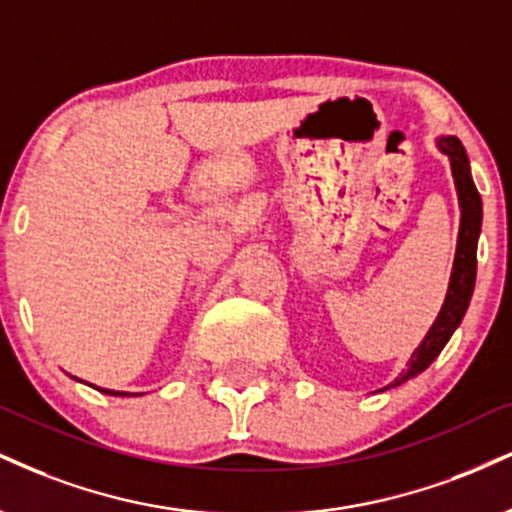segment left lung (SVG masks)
Listing matches in <instances>:
<instances>
[{"label":"left lung","mask_w":512,"mask_h":512,"mask_svg":"<svg viewBox=\"0 0 512 512\" xmlns=\"http://www.w3.org/2000/svg\"><path fill=\"white\" fill-rule=\"evenodd\" d=\"M439 150L451 159L455 188H458L460 200V233L453 274L439 317H436L432 329L427 331L420 348L412 353L408 369L389 386L405 384V381L417 377V374H422L424 369L432 365L443 346L448 343V338L453 336V331L458 329V324L463 322L465 310L470 305L474 291V276H477V238L479 229H482V197H479L477 188H474V181L470 176V159H467L463 143L458 138H453V135H446V138H439Z\"/></svg>","instance_id":"left-lung-1"}]
</instances>
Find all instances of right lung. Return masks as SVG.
I'll return each mask as SVG.
<instances>
[{"label": "right lung", "mask_w": 512, "mask_h": 512, "mask_svg": "<svg viewBox=\"0 0 512 512\" xmlns=\"http://www.w3.org/2000/svg\"><path fill=\"white\" fill-rule=\"evenodd\" d=\"M102 393H109V396H138V393H123V391H109V389H100Z\"/></svg>", "instance_id": "obj_1"}]
</instances>
